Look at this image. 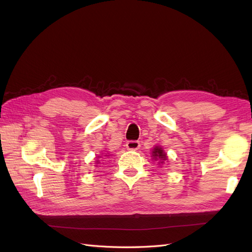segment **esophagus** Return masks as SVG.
<instances>
[{
	"instance_id": "obj_1",
	"label": "esophagus",
	"mask_w": 252,
	"mask_h": 252,
	"mask_svg": "<svg viewBox=\"0 0 252 252\" xmlns=\"http://www.w3.org/2000/svg\"><path fill=\"white\" fill-rule=\"evenodd\" d=\"M141 146V144L139 141H128L126 143V148L128 150H136L139 149Z\"/></svg>"
}]
</instances>
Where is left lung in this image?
<instances>
[{
  "mask_svg": "<svg viewBox=\"0 0 252 252\" xmlns=\"http://www.w3.org/2000/svg\"><path fill=\"white\" fill-rule=\"evenodd\" d=\"M152 157H154L155 159H158V163L163 164L165 159H167V155L164 152V150L161 147H155L154 150H152Z\"/></svg>",
  "mask_w": 252,
  "mask_h": 252,
  "instance_id": "left-lung-1",
  "label": "left lung"
}]
</instances>
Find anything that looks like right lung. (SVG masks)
I'll return each mask as SVG.
<instances>
[{
  "mask_svg": "<svg viewBox=\"0 0 252 252\" xmlns=\"http://www.w3.org/2000/svg\"><path fill=\"white\" fill-rule=\"evenodd\" d=\"M96 162H97V163H96V164H98V161H96Z\"/></svg>",
  "mask_w": 252,
  "mask_h": 252,
  "instance_id": "obj_1",
  "label": "right lung"
}]
</instances>
